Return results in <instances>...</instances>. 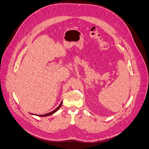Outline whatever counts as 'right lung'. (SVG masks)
Listing matches in <instances>:
<instances>
[{"label": "right lung", "mask_w": 149, "mask_h": 149, "mask_svg": "<svg viewBox=\"0 0 149 149\" xmlns=\"http://www.w3.org/2000/svg\"><path fill=\"white\" fill-rule=\"evenodd\" d=\"M61 105H62V101L61 102V103L60 104V105L58 106L56 109L54 110V111H52V112H49V113H47V114H42V115H37V114H31V113H30L31 114H32V115H34V116H40V117H46V116H51V115H52V114H53L54 113H55V112H56L58 109H60V107L61 106Z\"/></svg>", "instance_id": "add662e5"}]
</instances>
